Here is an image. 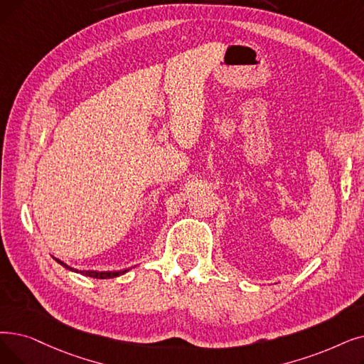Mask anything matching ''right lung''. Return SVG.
<instances>
[{
    "mask_svg": "<svg viewBox=\"0 0 364 364\" xmlns=\"http://www.w3.org/2000/svg\"><path fill=\"white\" fill-rule=\"evenodd\" d=\"M60 266H64L65 269H68V271H73V272H77V269H73V267H70L68 264H65L64 262H60V260H58V259H55ZM129 269H123V271H105V272H98V271H80V274L82 275H86V277H90V278H98V279H108V278H114V277H119V275H123V274H126L128 272Z\"/></svg>",
    "mask_w": 364,
    "mask_h": 364,
    "instance_id": "right-lung-1",
    "label": "right lung"
}]
</instances>
